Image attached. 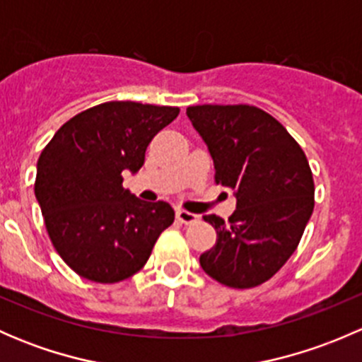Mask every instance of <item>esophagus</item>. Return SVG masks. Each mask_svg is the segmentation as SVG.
<instances>
[{"label":"esophagus","instance_id":"obj_1","mask_svg":"<svg viewBox=\"0 0 362 362\" xmlns=\"http://www.w3.org/2000/svg\"><path fill=\"white\" fill-rule=\"evenodd\" d=\"M177 218L180 222H184V224H194L198 221V215L187 210H177Z\"/></svg>","mask_w":362,"mask_h":362}]
</instances>
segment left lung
I'll use <instances>...</instances> for the list:
<instances>
[{"instance_id": "8db88e82", "label": "left lung", "mask_w": 362, "mask_h": 362, "mask_svg": "<svg viewBox=\"0 0 362 362\" xmlns=\"http://www.w3.org/2000/svg\"><path fill=\"white\" fill-rule=\"evenodd\" d=\"M187 117L214 159L215 182L235 192L228 222L204 215L217 243L199 255L206 275L233 289L272 279L298 249L313 211V177L286 127L250 105H198Z\"/></svg>"}]
</instances>
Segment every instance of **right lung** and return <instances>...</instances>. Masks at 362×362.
I'll use <instances>...</instances> for the list:
<instances>
[{
    "label": "right lung",
    "instance_id": "add662e5",
    "mask_svg": "<svg viewBox=\"0 0 362 362\" xmlns=\"http://www.w3.org/2000/svg\"><path fill=\"white\" fill-rule=\"evenodd\" d=\"M177 107L108 101L59 127L40 154L35 194L54 249L80 276L115 284L140 272L175 221L168 203L141 202L122 187Z\"/></svg>",
    "mask_w": 362,
    "mask_h": 362
}]
</instances>
